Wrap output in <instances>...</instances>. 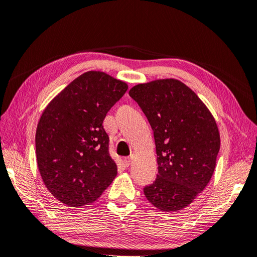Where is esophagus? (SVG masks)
I'll return each instance as SVG.
<instances>
[{
    "label": "esophagus",
    "instance_id": "esophagus-1",
    "mask_svg": "<svg viewBox=\"0 0 257 257\" xmlns=\"http://www.w3.org/2000/svg\"><path fill=\"white\" fill-rule=\"evenodd\" d=\"M132 159H133V157H132V156H130V157H125V158H124V160H123V161H124L125 166H130V164L132 163Z\"/></svg>",
    "mask_w": 257,
    "mask_h": 257
}]
</instances>
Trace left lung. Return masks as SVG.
<instances>
[{
    "label": "left lung",
    "mask_w": 257,
    "mask_h": 257,
    "mask_svg": "<svg viewBox=\"0 0 257 257\" xmlns=\"http://www.w3.org/2000/svg\"><path fill=\"white\" fill-rule=\"evenodd\" d=\"M154 132L158 175L143 189L163 212L188 207L208 186L220 149L218 127L194 91L176 79H161L130 89Z\"/></svg>",
    "instance_id": "8db88e82"
}]
</instances>
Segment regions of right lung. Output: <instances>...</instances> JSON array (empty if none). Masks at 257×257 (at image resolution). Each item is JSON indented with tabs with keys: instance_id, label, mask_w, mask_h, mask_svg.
<instances>
[{
	"instance_id": "1",
	"label": "right lung",
	"mask_w": 257,
	"mask_h": 257,
	"mask_svg": "<svg viewBox=\"0 0 257 257\" xmlns=\"http://www.w3.org/2000/svg\"><path fill=\"white\" fill-rule=\"evenodd\" d=\"M127 84L102 71H87L44 109L36 132V155L47 190L68 207L95 201L117 175L103 128L107 111Z\"/></svg>"
}]
</instances>
